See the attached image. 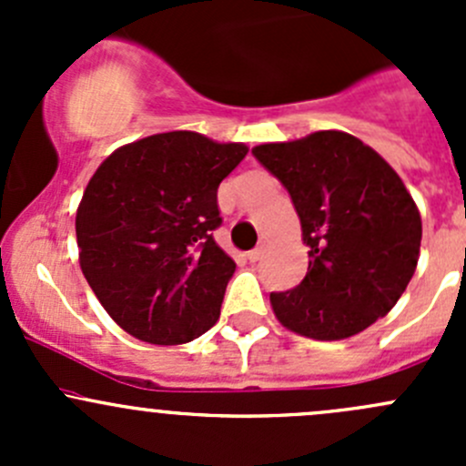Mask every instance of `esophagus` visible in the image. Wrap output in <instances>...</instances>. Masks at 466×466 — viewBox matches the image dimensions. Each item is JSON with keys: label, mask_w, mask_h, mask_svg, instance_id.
<instances>
[{"label": "esophagus", "mask_w": 466, "mask_h": 466, "mask_svg": "<svg viewBox=\"0 0 466 466\" xmlns=\"http://www.w3.org/2000/svg\"><path fill=\"white\" fill-rule=\"evenodd\" d=\"M263 252H266V248H263V246L255 248V250H250V252H248V259H250L252 263H255V261H259V259H263Z\"/></svg>", "instance_id": "esophagus-1"}]
</instances>
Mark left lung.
I'll use <instances>...</instances> for the list:
<instances>
[{
	"label": "left lung",
	"mask_w": 466,
	"mask_h": 466,
	"mask_svg": "<svg viewBox=\"0 0 466 466\" xmlns=\"http://www.w3.org/2000/svg\"><path fill=\"white\" fill-rule=\"evenodd\" d=\"M252 155L289 191L309 246L307 277L270 293L277 320L313 340H342L383 318L415 275L421 243L420 211L394 168L338 130Z\"/></svg>",
	"instance_id": "obj_1"
}]
</instances>
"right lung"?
Instances as JSON below:
<instances>
[{"label":"right lung","instance_id":"obj_1","mask_svg":"<svg viewBox=\"0 0 466 466\" xmlns=\"http://www.w3.org/2000/svg\"><path fill=\"white\" fill-rule=\"evenodd\" d=\"M246 155L176 130L121 146L96 168L76 211L81 270L130 336L182 345L218 320L237 263L214 241L216 194Z\"/></svg>","mask_w":466,"mask_h":466}]
</instances>
